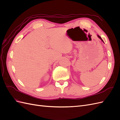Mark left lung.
Listing matches in <instances>:
<instances>
[{
  "label": "left lung",
  "instance_id": "1",
  "mask_svg": "<svg viewBox=\"0 0 120 120\" xmlns=\"http://www.w3.org/2000/svg\"><path fill=\"white\" fill-rule=\"evenodd\" d=\"M98 38H99L100 39H101V41H102L103 42H104V41H103V40L102 39V38H101V37H100V36H99V35H98Z\"/></svg>",
  "mask_w": 120,
  "mask_h": 120
}]
</instances>
